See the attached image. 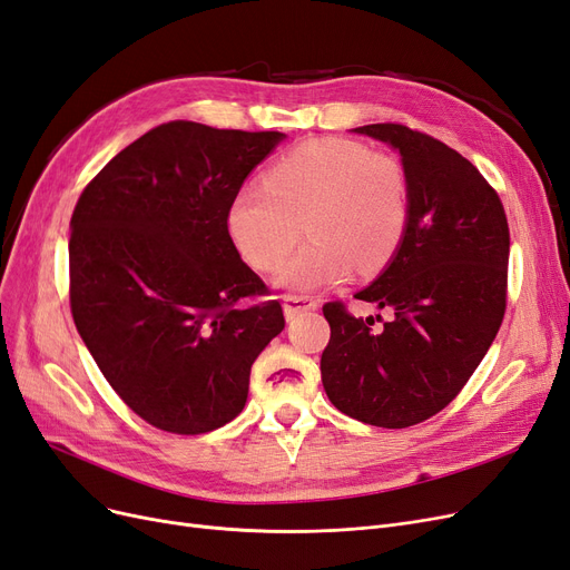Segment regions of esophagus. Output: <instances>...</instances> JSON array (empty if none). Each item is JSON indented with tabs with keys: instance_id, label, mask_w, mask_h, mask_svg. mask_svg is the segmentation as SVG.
Masks as SVG:
<instances>
[{
	"instance_id": "obj_1",
	"label": "esophagus",
	"mask_w": 570,
	"mask_h": 570,
	"mask_svg": "<svg viewBox=\"0 0 570 570\" xmlns=\"http://www.w3.org/2000/svg\"><path fill=\"white\" fill-rule=\"evenodd\" d=\"M317 307H320V303H317V298H312V296H286L284 298V314L288 320L298 317V314H303V312L317 309Z\"/></svg>"
}]
</instances>
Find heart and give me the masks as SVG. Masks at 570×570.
<instances>
[{
    "mask_svg": "<svg viewBox=\"0 0 570 570\" xmlns=\"http://www.w3.org/2000/svg\"><path fill=\"white\" fill-rule=\"evenodd\" d=\"M411 216L404 164L350 138H314L286 153L265 185L237 189L227 206V232L261 272L279 269L301 239H312L284 274L291 288L343 282L354 269L373 274L399 250Z\"/></svg>",
    "mask_w": 570,
    "mask_h": 570,
    "instance_id": "heart-1",
    "label": "heart"
}]
</instances>
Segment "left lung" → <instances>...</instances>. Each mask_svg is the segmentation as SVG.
<instances>
[{
  "mask_svg": "<svg viewBox=\"0 0 570 570\" xmlns=\"http://www.w3.org/2000/svg\"><path fill=\"white\" fill-rule=\"evenodd\" d=\"M354 131L402 155L411 216L392 263L354 296L394 317L375 326L341 301L324 305L322 383L345 415L402 430L446 409L495 341L508 307L510 227L495 189L446 142L390 121Z\"/></svg>",
  "mask_w": 570,
  "mask_h": 570,
  "instance_id": "1",
  "label": "left lung"
}]
</instances>
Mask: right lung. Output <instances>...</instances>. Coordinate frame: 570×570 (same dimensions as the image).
Masks as SVG:
<instances>
[{
  "label": "right lung",
  "instance_id": "add662e5",
  "mask_svg": "<svg viewBox=\"0 0 570 570\" xmlns=\"http://www.w3.org/2000/svg\"><path fill=\"white\" fill-rule=\"evenodd\" d=\"M286 138L176 119L100 168L70 220V309L105 381L145 423L204 434L235 420L284 328L227 206Z\"/></svg>",
  "mask_w": 570,
  "mask_h": 570
}]
</instances>
